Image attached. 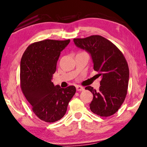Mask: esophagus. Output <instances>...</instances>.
<instances>
[{
    "instance_id": "1",
    "label": "esophagus",
    "mask_w": 147,
    "mask_h": 147,
    "mask_svg": "<svg viewBox=\"0 0 147 147\" xmlns=\"http://www.w3.org/2000/svg\"><path fill=\"white\" fill-rule=\"evenodd\" d=\"M76 91H83L84 90V88L82 86H76Z\"/></svg>"
}]
</instances>
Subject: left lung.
<instances>
[{"label": "left lung", "mask_w": 147, "mask_h": 147, "mask_svg": "<svg viewBox=\"0 0 147 147\" xmlns=\"http://www.w3.org/2000/svg\"><path fill=\"white\" fill-rule=\"evenodd\" d=\"M73 41L90 55L94 69L101 76L99 91L90 86L85 88L94 96L90 110L101 116L114 115L124 103L129 82V68L124 55L115 44L100 35L74 38Z\"/></svg>", "instance_id": "1"}]
</instances>
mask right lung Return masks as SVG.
I'll use <instances>...</instances> for the list:
<instances>
[{
  "mask_svg": "<svg viewBox=\"0 0 147 147\" xmlns=\"http://www.w3.org/2000/svg\"><path fill=\"white\" fill-rule=\"evenodd\" d=\"M70 40H45L28 46L21 59L20 80L23 94L40 120L54 122L66 113L76 88H61L52 82L61 51Z\"/></svg>",
  "mask_w": 147,
  "mask_h": 147,
  "instance_id": "add662e5",
  "label": "right lung"
}]
</instances>
